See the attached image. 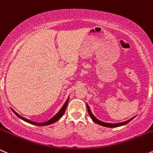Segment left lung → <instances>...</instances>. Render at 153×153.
<instances>
[{
	"label": "left lung",
	"instance_id": "1",
	"mask_svg": "<svg viewBox=\"0 0 153 153\" xmlns=\"http://www.w3.org/2000/svg\"><path fill=\"white\" fill-rule=\"evenodd\" d=\"M87 111L88 112H89V116L91 117V118L92 119L93 121L95 123L98 124V125H102V126H104V127H120V126H123V125H126L129 123V122H130L131 120H132L133 118H131L129 120H127V121H125V122H123V123H104V122H102L100 121V120H99L98 119H97L96 117L94 116V114H92L90 110V108H89V105L87 104Z\"/></svg>",
	"mask_w": 153,
	"mask_h": 153
}]
</instances>
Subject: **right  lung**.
<instances>
[{"instance_id":"obj_1","label":"right lung","mask_w":153,"mask_h":153,"mask_svg":"<svg viewBox=\"0 0 153 153\" xmlns=\"http://www.w3.org/2000/svg\"><path fill=\"white\" fill-rule=\"evenodd\" d=\"M69 97H68L67 100H66L65 103H64V105L62 107V108L60 109V111H59V112L57 113V114H56L54 117H52L51 119H50L49 120H48L47 122H45V123H36V122L31 121V120H27V119H26V118L23 117L22 116H21V115H20V114H18L17 112H16L15 111H14L13 109H12V111L14 112V114H15L16 116L19 117L20 119L23 120V121L26 122V123L32 124V125H37V126H46V125H51V124H53V123H56V122L57 120H59L61 117H62L63 116V114H64V112H65V111H66V107H67V105H68V102H69Z\"/></svg>"}]
</instances>
